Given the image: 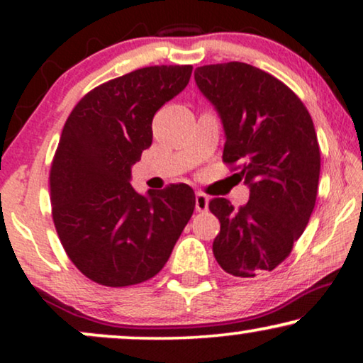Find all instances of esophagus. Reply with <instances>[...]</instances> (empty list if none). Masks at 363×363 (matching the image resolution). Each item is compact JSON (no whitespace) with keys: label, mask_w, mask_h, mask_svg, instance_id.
I'll return each mask as SVG.
<instances>
[{"label":"esophagus","mask_w":363,"mask_h":363,"mask_svg":"<svg viewBox=\"0 0 363 363\" xmlns=\"http://www.w3.org/2000/svg\"><path fill=\"white\" fill-rule=\"evenodd\" d=\"M195 208L198 213L208 211V196L203 191L195 193Z\"/></svg>","instance_id":"1"}]
</instances>
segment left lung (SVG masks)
I'll use <instances>...</instances> for the list:
<instances>
[{
	"mask_svg": "<svg viewBox=\"0 0 363 363\" xmlns=\"http://www.w3.org/2000/svg\"><path fill=\"white\" fill-rule=\"evenodd\" d=\"M195 81L221 116L223 162L250 185L238 210L226 198L208 205L221 225L213 255L228 274L266 276L291 255L315 206L320 150L311 113L284 82L246 62L201 66Z\"/></svg>",
	"mask_w": 363,
	"mask_h": 363,
	"instance_id": "obj_1",
	"label": "left lung"
}]
</instances>
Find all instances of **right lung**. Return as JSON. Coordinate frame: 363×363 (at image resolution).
Returning <instances> with one entry per match:
<instances>
[{
    "mask_svg": "<svg viewBox=\"0 0 363 363\" xmlns=\"http://www.w3.org/2000/svg\"><path fill=\"white\" fill-rule=\"evenodd\" d=\"M193 66H150L87 92L69 113L49 173L52 221L74 266L107 287L135 286L162 271L195 210L173 183L142 196L130 167L152 145L158 108L186 87Z\"/></svg>",
    "mask_w": 363,
    "mask_h": 363,
    "instance_id": "obj_1",
    "label": "right lung"
}]
</instances>
